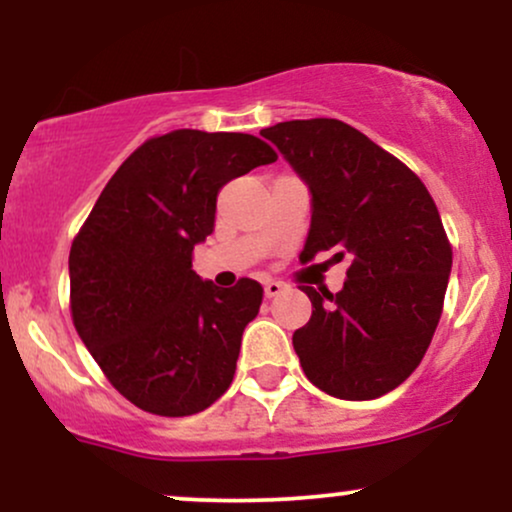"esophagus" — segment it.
Returning a JSON list of instances; mask_svg holds the SVG:
<instances>
[{
  "label": "esophagus",
  "instance_id": "34e87169",
  "mask_svg": "<svg viewBox=\"0 0 512 512\" xmlns=\"http://www.w3.org/2000/svg\"><path fill=\"white\" fill-rule=\"evenodd\" d=\"M286 289V286L284 284H281V281H264V296H267V298H274V296H279V293L281 291H284Z\"/></svg>",
  "mask_w": 512,
  "mask_h": 512
}]
</instances>
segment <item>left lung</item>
Segmentation results:
<instances>
[{
  "instance_id": "1",
  "label": "left lung",
  "mask_w": 512,
  "mask_h": 512,
  "mask_svg": "<svg viewBox=\"0 0 512 512\" xmlns=\"http://www.w3.org/2000/svg\"><path fill=\"white\" fill-rule=\"evenodd\" d=\"M310 192L301 260L349 257L339 293L301 286L313 303L293 332L303 373L349 402L383 397L414 373L436 332L452 250L426 185L346 122L291 120L262 129Z\"/></svg>"
}]
</instances>
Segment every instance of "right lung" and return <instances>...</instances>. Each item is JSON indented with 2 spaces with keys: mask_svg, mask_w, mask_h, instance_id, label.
Masks as SVG:
<instances>
[{
  "mask_svg": "<svg viewBox=\"0 0 512 512\" xmlns=\"http://www.w3.org/2000/svg\"><path fill=\"white\" fill-rule=\"evenodd\" d=\"M252 134L173 129L117 168L69 252L72 317L120 395L158 416L204 411L231 385L262 286L192 272L228 180L274 163Z\"/></svg>",
  "mask_w": 512,
  "mask_h": 512,
  "instance_id": "1",
  "label": "right lung"
}]
</instances>
